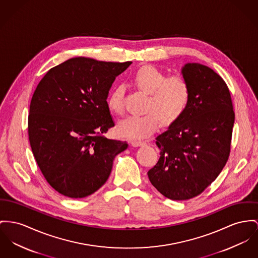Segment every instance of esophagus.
I'll return each mask as SVG.
<instances>
[{
	"instance_id": "esophagus-1",
	"label": "esophagus",
	"mask_w": 258,
	"mask_h": 258,
	"mask_svg": "<svg viewBox=\"0 0 258 258\" xmlns=\"http://www.w3.org/2000/svg\"><path fill=\"white\" fill-rule=\"evenodd\" d=\"M131 144H132V146L133 147H140V146H143V145H145L146 143L145 142H142V141H132L131 142Z\"/></svg>"
}]
</instances>
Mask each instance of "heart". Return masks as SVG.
<instances>
[{"label":"heart","instance_id":"b5f03b06","mask_svg":"<svg viewBox=\"0 0 258 258\" xmlns=\"http://www.w3.org/2000/svg\"><path fill=\"white\" fill-rule=\"evenodd\" d=\"M132 81L142 92L149 94L146 105L148 113L133 115L118 123V132L122 136L141 140L153 135L161 126H169L179 120L185 113L189 98V80L181 74L167 77L153 66H144L138 69ZM108 109L117 115L125 111L123 89L116 87L107 100Z\"/></svg>","mask_w":258,"mask_h":258}]
</instances>
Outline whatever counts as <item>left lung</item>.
Returning a JSON list of instances; mask_svg holds the SVG:
<instances>
[{
    "mask_svg": "<svg viewBox=\"0 0 258 258\" xmlns=\"http://www.w3.org/2000/svg\"><path fill=\"white\" fill-rule=\"evenodd\" d=\"M190 98L183 116L155 138L160 157L148 172L155 189L172 201L201 195L229 158L235 112L228 86L211 69L187 63Z\"/></svg>",
    "mask_w": 258,
    "mask_h": 258,
    "instance_id": "obj_1",
    "label": "left lung"
}]
</instances>
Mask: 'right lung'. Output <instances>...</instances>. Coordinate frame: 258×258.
Instances as JSON below:
<instances>
[{
	"mask_svg": "<svg viewBox=\"0 0 258 258\" xmlns=\"http://www.w3.org/2000/svg\"><path fill=\"white\" fill-rule=\"evenodd\" d=\"M131 63L73 57L39 82L30 103L29 142L42 174L59 194L92 195L108 179L114 157L127 149L126 142L104 134L114 126L108 91Z\"/></svg>",
	"mask_w": 258,
	"mask_h": 258,
	"instance_id": "add662e5",
	"label": "right lung"
}]
</instances>
